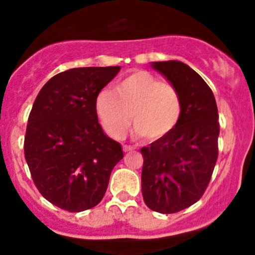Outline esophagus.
<instances>
[{
    "label": "esophagus",
    "mask_w": 255,
    "mask_h": 255,
    "mask_svg": "<svg viewBox=\"0 0 255 255\" xmlns=\"http://www.w3.org/2000/svg\"><path fill=\"white\" fill-rule=\"evenodd\" d=\"M134 149H135V146L127 145V144H126V145H123V151H125V153H127V151H132V150H134Z\"/></svg>",
    "instance_id": "1"
}]
</instances>
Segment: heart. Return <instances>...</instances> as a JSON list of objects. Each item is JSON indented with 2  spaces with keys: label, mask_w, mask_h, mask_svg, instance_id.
Returning <instances> with one entry per match:
<instances>
[{
  "label": "heart",
  "mask_w": 255,
  "mask_h": 255,
  "mask_svg": "<svg viewBox=\"0 0 255 255\" xmlns=\"http://www.w3.org/2000/svg\"><path fill=\"white\" fill-rule=\"evenodd\" d=\"M181 112V97L176 87L158 81L144 70L117 80L112 91L104 90L96 97L97 117L113 139L125 137L130 118L135 125V135H144L148 140L160 139L174 130Z\"/></svg>",
  "instance_id": "heart-1"
}]
</instances>
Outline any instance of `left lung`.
<instances>
[{"instance_id": "8db88e82", "label": "left lung", "mask_w": 255, "mask_h": 255, "mask_svg": "<svg viewBox=\"0 0 255 255\" xmlns=\"http://www.w3.org/2000/svg\"><path fill=\"white\" fill-rule=\"evenodd\" d=\"M160 71L181 97L179 123L168 135L140 149L145 205L175 213L199 201L210 184L218 156L217 105L205 80L181 61H158Z\"/></svg>"}]
</instances>
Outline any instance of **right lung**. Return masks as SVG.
I'll list each match as a JSON object with an SVG mask.
<instances>
[{"label": "right lung", "mask_w": 255, "mask_h": 255, "mask_svg": "<svg viewBox=\"0 0 255 255\" xmlns=\"http://www.w3.org/2000/svg\"><path fill=\"white\" fill-rule=\"evenodd\" d=\"M121 66L69 69L38 94L28 117L24 156L44 199L69 212L95 207L123 158L99 123L96 97Z\"/></svg>", "instance_id": "add662e5"}]
</instances>
